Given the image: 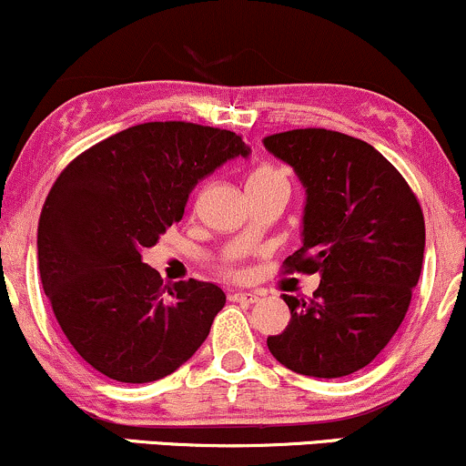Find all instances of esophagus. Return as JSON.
Returning a JSON list of instances; mask_svg holds the SVG:
<instances>
[{
	"mask_svg": "<svg viewBox=\"0 0 466 466\" xmlns=\"http://www.w3.org/2000/svg\"><path fill=\"white\" fill-rule=\"evenodd\" d=\"M229 300H234V303L252 305V303H257L258 296L252 294V291H234V294H229Z\"/></svg>",
	"mask_w": 466,
	"mask_h": 466,
	"instance_id": "esophagus-1",
	"label": "esophagus"
}]
</instances>
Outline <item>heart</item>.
Instances as JSON below:
<instances>
[{
  "label": "heart",
  "mask_w": 466,
  "mask_h": 466,
  "mask_svg": "<svg viewBox=\"0 0 466 466\" xmlns=\"http://www.w3.org/2000/svg\"><path fill=\"white\" fill-rule=\"evenodd\" d=\"M258 183H285L288 186V175L283 167L276 166H258L248 178V186H258Z\"/></svg>",
  "instance_id": "heart-1"
}]
</instances>
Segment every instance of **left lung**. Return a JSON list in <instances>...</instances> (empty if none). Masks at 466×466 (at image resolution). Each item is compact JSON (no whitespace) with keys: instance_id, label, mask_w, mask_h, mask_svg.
<instances>
[{"instance_id":"left-lung-1","label":"left lung","mask_w":466,"mask_h":466,"mask_svg":"<svg viewBox=\"0 0 466 466\" xmlns=\"http://www.w3.org/2000/svg\"><path fill=\"white\" fill-rule=\"evenodd\" d=\"M263 146L305 187L303 245L285 272L320 276L311 300L283 294L289 325L268 347L296 374L350 376L385 350L411 303L424 254L420 203L374 146L342 132L305 127Z\"/></svg>"}]
</instances>
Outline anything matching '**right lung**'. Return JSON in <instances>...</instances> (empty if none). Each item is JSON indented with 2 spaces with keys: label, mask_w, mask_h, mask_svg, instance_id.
<instances>
[{
  "label": "right lung",
  "mask_w": 466,
  "mask_h": 466,
  "mask_svg": "<svg viewBox=\"0 0 466 466\" xmlns=\"http://www.w3.org/2000/svg\"><path fill=\"white\" fill-rule=\"evenodd\" d=\"M238 135L155 121L108 137L61 172L39 217V274L76 354L119 382L172 374L208 339L225 291L163 280L143 249L181 221L190 192L229 158Z\"/></svg>",
  "instance_id": "obj_1"
}]
</instances>
